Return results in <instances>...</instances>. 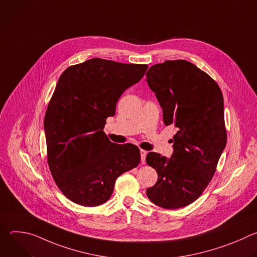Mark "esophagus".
Instances as JSON below:
<instances>
[{"mask_svg": "<svg viewBox=\"0 0 257 257\" xmlns=\"http://www.w3.org/2000/svg\"><path fill=\"white\" fill-rule=\"evenodd\" d=\"M146 155H148V152L144 151V150H140V158H141V162H142V164H144V162H145Z\"/></svg>", "mask_w": 257, "mask_h": 257, "instance_id": "1", "label": "esophagus"}]
</instances>
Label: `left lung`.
Listing matches in <instances>:
<instances>
[{"mask_svg": "<svg viewBox=\"0 0 257 257\" xmlns=\"http://www.w3.org/2000/svg\"><path fill=\"white\" fill-rule=\"evenodd\" d=\"M146 81L163 108L165 125L177 129L171 158L146 156L158 173L146 195L161 207L180 208L200 196L226 148L223 94L205 72L184 60L152 66Z\"/></svg>", "mask_w": 257, "mask_h": 257, "instance_id": "1", "label": "left lung"}]
</instances>
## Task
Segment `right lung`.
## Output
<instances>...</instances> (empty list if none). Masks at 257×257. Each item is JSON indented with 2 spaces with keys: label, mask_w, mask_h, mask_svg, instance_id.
Masks as SVG:
<instances>
[{
  "label": "right lung",
  "mask_w": 257,
  "mask_h": 257,
  "mask_svg": "<svg viewBox=\"0 0 257 257\" xmlns=\"http://www.w3.org/2000/svg\"><path fill=\"white\" fill-rule=\"evenodd\" d=\"M148 65L90 59L67 68L45 116L48 163L62 193L83 206L111 197L115 182L137 167L136 145L111 142L103 128L121 94L137 83Z\"/></svg>",
  "instance_id": "right-lung-1"
}]
</instances>
